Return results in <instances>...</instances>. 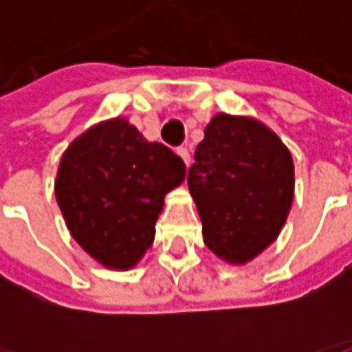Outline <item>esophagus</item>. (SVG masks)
Returning a JSON list of instances; mask_svg holds the SVG:
<instances>
[{
    "mask_svg": "<svg viewBox=\"0 0 352 352\" xmlns=\"http://www.w3.org/2000/svg\"><path fill=\"white\" fill-rule=\"evenodd\" d=\"M177 154L183 158V162L186 164V166H190V153H188V148H184V146H181V148H177Z\"/></svg>",
    "mask_w": 352,
    "mask_h": 352,
    "instance_id": "34e87169",
    "label": "esophagus"
}]
</instances>
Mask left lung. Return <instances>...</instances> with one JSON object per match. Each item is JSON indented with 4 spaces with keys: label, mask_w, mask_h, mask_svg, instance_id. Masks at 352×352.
Here are the masks:
<instances>
[{
    "label": "left lung",
    "mask_w": 352,
    "mask_h": 352,
    "mask_svg": "<svg viewBox=\"0 0 352 352\" xmlns=\"http://www.w3.org/2000/svg\"><path fill=\"white\" fill-rule=\"evenodd\" d=\"M188 169L204 243L247 264L277 239L294 199V162L285 143L251 116L219 113Z\"/></svg>",
    "instance_id": "1"
}]
</instances>
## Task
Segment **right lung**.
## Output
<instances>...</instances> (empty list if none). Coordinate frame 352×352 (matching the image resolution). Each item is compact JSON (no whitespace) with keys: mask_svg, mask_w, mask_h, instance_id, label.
<instances>
[{"mask_svg":"<svg viewBox=\"0 0 352 352\" xmlns=\"http://www.w3.org/2000/svg\"><path fill=\"white\" fill-rule=\"evenodd\" d=\"M184 175L171 148L116 116L65 148L54 194L73 239L101 265L130 270L153 245L164 198Z\"/></svg>","mask_w":352,"mask_h":352,"instance_id":"right-lung-1","label":"right lung"}]
</instances>
